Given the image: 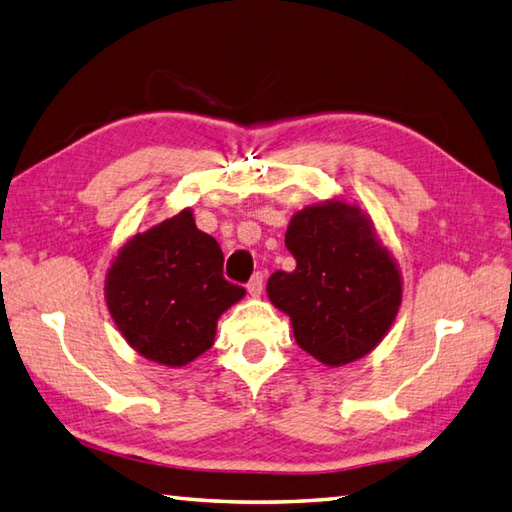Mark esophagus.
I'll list each match as a JSON object with an SVG mask.
<instances>
[{"instance_id":"34e87169","label":"esophagus","mask_w":512,"mask_h":512,"mask_svg":"<svg viewBox=\"0 0 512 512\" xmlns=\"http://www.w3.org/2000/svg\"><path fill=\"white\" fill-rule=\"evenodd\" d=\"M263 280H265V276L260 274V271H256V274L249 278V283H247L249 296H260V294H263Z\"/></svg>"}]
</instances>
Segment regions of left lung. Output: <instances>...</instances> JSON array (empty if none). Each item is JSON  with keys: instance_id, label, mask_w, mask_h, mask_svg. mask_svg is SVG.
<instances>
[{"instance_id": "1", "label": "left lung", "mask_w": 512, "mask_h": 512, "mask_svg": "<svg viewBox=\"0 0 512 512\" xmlns=\"http://www.w3.org/2000/svg\"><path fill=\"white\" fill-rule=\"evenodd\" d=\"M294 271L278 269L267 294L285 311L300 349L327 367L358 360L389 331L402 300V278L360 207L309 205L287 227Z\"/></svg>"}]
</instances>
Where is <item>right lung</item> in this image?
<instances>
[{
    "label": "right lung",
    "instance_id": "right-lung-1",
    "mask_svg": "<svg viewBox=\"0 0 512 512\" xmlns=\"http://www.w3.org/2000/svg\"><path fill=\"white\" fill-rule=\"evenodd\" d=\"M245 296L223 276L216 238L192 210L137 234L108 271L106 300L121 336L143 358L183 367L214 344L216 320Z\"/></svg>",
    "mask_w": 512,
    "mask_h": 512
}]
</instances>
